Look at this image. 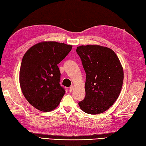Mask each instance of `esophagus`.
Segmentation results:
<instances>
[{
  "mask_svg": "<svg viewBox=\"0 0 146 146\" xmlns=\"http://www.w3.org/2000/svg\"><path fill=\"white\" fill-rule=\"evenodd\" d=\"M73 89H74V86L73 85H71V86L69 87V91L72 92L73 90Z\"/></svg>",
  "mask_w": 146,
  "mask_h": 146,
  "instance_id": "1",
  "label": "esophagus"
}]
</instances>
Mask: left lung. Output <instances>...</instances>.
<instances>
[{"label":"left lung","mask_w":146,"mask_h":146,"mask_svg":"<svg viewBox=\"0 0 146 146\" xmlns=\"http://www.w3.org/2000/svg\"><path fill=\"white\" fill-rule=\"evenodd\" d=\"M76 52L86 74L85 97L80 108L90 115L104 113L119 97L123 82V69L112 49L98 45L80 46Z\"/></svg>","instance_id":"obj_1"}]
</instances>
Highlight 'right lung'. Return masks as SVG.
<instances>
[{
    "label": "right lung",
    "mask_w": 146,
    "mask_h": 146,
    "mask_svg": "<svg viewBox=\"0 0 146 146\" xmlns=\"http://www.w3.org/2000/svg\"><path fill=\"white\" fill-rule=\"evenodd\" d=\"M72 47L56 41L42 42L32 46L23 56L20 84L24 97L35 108L49 111L59 104L66 90L60 85L58 64Z\"/></svg>",
    "instance_id": "1"
}]
</instances>
